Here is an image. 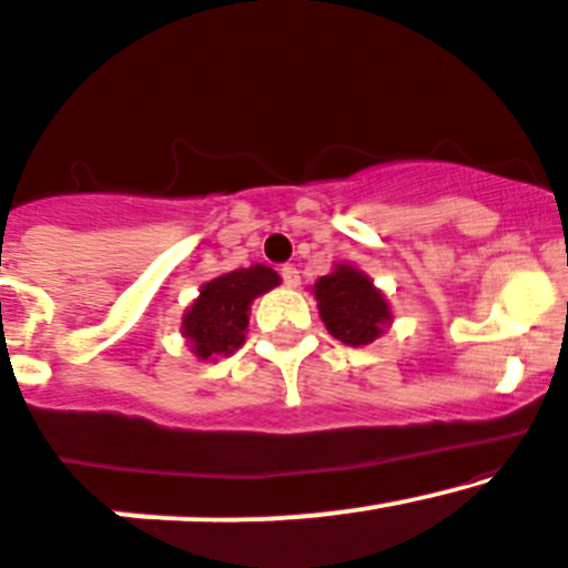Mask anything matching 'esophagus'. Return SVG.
<instances>
[{
	"label": "esophagus",
	"instance_id": "34e87169",
	"mask_svg": "<svg viewBox=\"0 0 568 568\" xmlns=\"http://www.w3.org/2000/svg\"><path fill=\"white\" fill-rule=\"evenodd\" d=\"M282 278H284L286 286H297V284H301V271H297L295 265H284L282 267Z\"/></svg>",
	"mask_w": 568,
	"mask_h": 568
}]
</instances>
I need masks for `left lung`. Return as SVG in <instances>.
I'll return each instance as SVG.
<instances>
[{"label":"left lung","mask_w":568,"mask_h":568,"mask_svg":"<svg viewBox=\"0 0 568 568\" xmlns=\"http://www.w3.org/2000/svg\"><path fill=\"white\" fill-rule=\"evenodd\" d=\"M327 333L346 346H367L392 327V305L362 267L335 263L327 276L311 286Z\"/></svg>","instance_id":"1"}]
</instances>
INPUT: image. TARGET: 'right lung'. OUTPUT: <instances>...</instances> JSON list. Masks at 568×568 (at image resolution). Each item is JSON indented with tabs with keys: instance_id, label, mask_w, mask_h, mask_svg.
<instances>
[{
	"instance_id": "obj_1",
	"label": "right lung",
	"mask_w": 568,
	"mask_h": 568,
	"mask_svg": "<svg viewBox=\"0 0 568 568\" xmlns=\"http://www.w3.org/2000/svg\"><path fill=\"white\" fill-rule=\"evenodd\" d=\"M278 284L282 276L267 265L239 267L203 284L199 297L182 314V337L195 359L216 362L239 352L246 341L254 297Z\"/></svg>"
}]
</instances>
